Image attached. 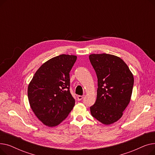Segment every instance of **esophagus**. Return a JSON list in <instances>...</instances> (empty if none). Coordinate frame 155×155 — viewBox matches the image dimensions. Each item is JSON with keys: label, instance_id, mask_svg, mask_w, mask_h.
I'll return each instance as SVG.
<instances>
[{"label": "esophagus", "instance_id": "esophagus-1", "mask_svg": "<svg viewBox=\"0 0 155 155\" xmlns=\"http://www.w3.org/2000/svg\"><path fill=\"white\" fill-rule=\"evenodd\" d=\"M83 98H84V96L83 95H78L77 96L78 101H81Z\"/></svg>", "mask_w": 155, "mask_h": 155}]
</instances>
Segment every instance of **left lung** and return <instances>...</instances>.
Here are the masks:
<instances>
[{
  "label": "left lung",
  "mask_w": 155,
  "mask_h": 155,
  "mask_svg": "<svg viewBox=\"0 0 155 155\" xmlns=\"http://www.w3.org/2000/svg\"><path fill=\"white\" fill-rule=\"evenodd\" d=\"M89 60L98 79L95 103L90 107L92 116L109 125L123 115L133 92L134 77L126 63L110 54H92Z\"/></svg>",
  "instance_id": "obj_1"
}]
</instances>
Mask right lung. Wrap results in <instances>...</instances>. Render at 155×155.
<instances>
[{
  "label": "right lung",
  "mask_w": 155,
  "mask_h": 155,
  "mask_svg": "<svg viewBox=\"0 0 155 155\" xmlns=\"http://www.w3.org/2000/svg\"><path fill=\"white\" fill-rule=\"evenodd\" d=\"M77 57L60 54L48 60L36 71L28 88L30 107L49 127L60 124L75 105L70 91V71Z\"/></svg>",
  "instance_id": "1"
}]
</instances>
